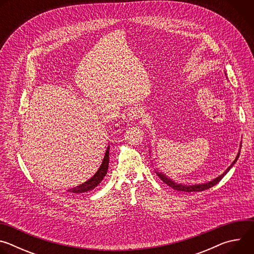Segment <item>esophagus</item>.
Returning a JSON list of instances; mask_svg holds the SVG:
<instances>
[{"label": "esophagus", "instance_id": "esophagus-1", "mask_svg": "<svg viewBox=\"0 0 254 254\" xmlns=\"http://www.w3.org/2000/svg\"><path fill=\"white\" fill-rule=\"evenodd\" d=\"M127 116L130 121H138L143 117V112L138 107H132L129 110Z\"/></svg>", "mask_w": 254, "mask_h": 254}]
</instances>
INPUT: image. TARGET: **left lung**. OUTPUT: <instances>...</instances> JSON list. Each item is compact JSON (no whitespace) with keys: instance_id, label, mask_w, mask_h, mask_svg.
<instances>
[{"instance_id":"8db88e82","label":"left lung","mask_w":254,"mask_h":254,"mask_svg":"<svg viewBox=\"0 0 254 254\" xmlns=\"http://www.w3.org/2000/svg\"><path fill=\"white\" fill-rule=\"evenodd\" d=\"M240 149H241V144H240ZM239 154H240V150H239L238 155H237L236 159L234 160V162L228 167V169H227L222 175H220L219 177H217L216 179H214L213 181H211V182H208V183H205V184H198V185H183V184H178V183L173 182V181H172L170 178L166 177L164 174L159 173V172H156V173H157L158 177L163 181L164 183H166L168 186H170V187L173 188L174 190H177V191H180V192H202V191H204V190H207V189H209V188L215 186L217 183L220 182L221 179L229 172V170H230V169L233 167V165L236 163L237 159L239 158Z\"/></svg>"}]
</instances>
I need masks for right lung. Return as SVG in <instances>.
Returning a JSON list of instances; mask_svg holds the SVG:
<instances>
[{"instance_id": "obj_1", "label": "right lung", "mask_w": 254, "mask_h": 254, "mask_svg": "<svg viewBox=\"0 0 254 254\" xmlns=\"http://www.w3.org/2000/svg\"><path fill=\"white\" fill-rule=\"evenodd\" d=\"M110 147H107V150L105 152V155H104V158H103V161H102V164L101 166L99 167V169L97 170V172L95 173V175L93 177H91L88 181H86L85 183L77 186V187H74V188H71L68 190V192H71V193H75V194H79V193H86V192H89L91 190H93L95 187H97V185L101 182V181L103 180L104 176L106 175L107 173V169H108V162H110V157H108V155H110Z\"/></svg>"}]
</instances>
